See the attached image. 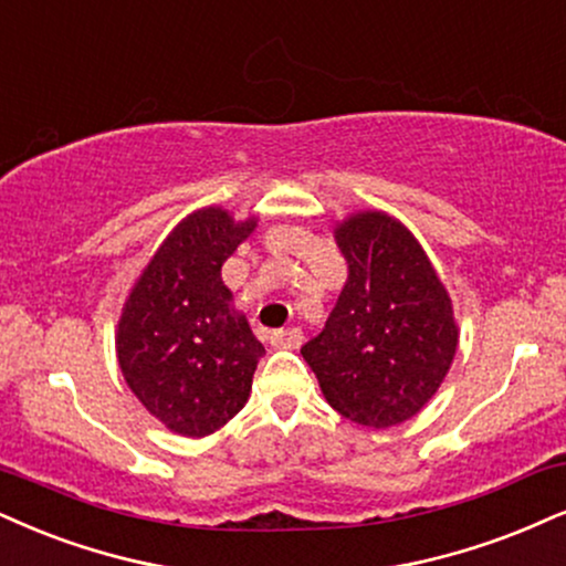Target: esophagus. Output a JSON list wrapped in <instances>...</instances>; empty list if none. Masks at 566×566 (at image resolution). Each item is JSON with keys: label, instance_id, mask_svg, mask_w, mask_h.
Here are the masks:
<instances>
[{"label": "esophagus", "instance_id": "obj_1", "mask_svg": "<svg viewBox=\"0 0 566 566\" xmlns=\"http://www.w3.org/2000/svg\"><path fill=\"white\" fill-rule=\"evenodd\" d=\"M302 331L298 327H283V331H272L270 333V344L275 348H298L302 346Z\"/></svg>", "mask_w": 566, "mask_h": 566}]
</instances>
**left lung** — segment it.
<instances>
[{
	"label": "left lung",
	"instance_id": "obj_1",
	"mask_svg": "<svg viewBox=\"0 0 566 566\" xmlns=\"http://www.w3.org/2000/svg\"><path fill=\"white\" fill-rule=\"evenodd\" d=\"M348 264L338 302L302 357L346 420L386 430L438 394L459 346L449 291L415 233L380 209L333 228Z\"/></svg>",
	"mask_w": 566,
	"mask_h": 566
}]
</instances>
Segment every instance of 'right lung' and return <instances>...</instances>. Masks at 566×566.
Wrapping results in <instances>:
<instances>
[{"instance_id":"obj_1","label":"right lung","mask_w":566,"mask_h":566,"mask_svg":"<svg viewBox=\"0 0 566 566\" xmlns=\"http://www.w3.org/2000/svg\"><path fill=\"white\" fill-rule=\"evenodd\" d=\"M254 214L193 209L159 243L125 296L117 365L155 420L184 438L220 430L249 401L264 346L233 306L222 264L254 233Z\"/></svg>"}]
</instances>
